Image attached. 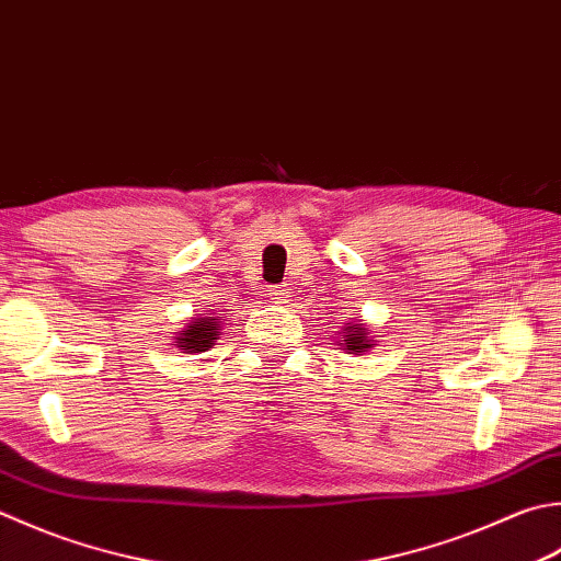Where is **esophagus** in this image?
<instances>
[{"label": "esophagus", "instance_id": "obj_1", "mask_svg": "<svg viewBox=\"0 0 561 561\" xmlns=\"http://www.w3.org/2000/svg\"><path fill=\"white\" fill-rule=\"evenodd\" d=\"M267 294H270V299L274 304H284L289 299V287H287V284H277V287H270Z\"/></svg>", "mask_w": 561, "mask_h": 561}]
</instances>
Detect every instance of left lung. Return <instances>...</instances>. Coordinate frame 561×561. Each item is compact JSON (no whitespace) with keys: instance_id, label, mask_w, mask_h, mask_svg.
I'll return each mask as SVG.
<instances>
[{"instance_id":"left-lung-1","label":"left lung","mask_w":561,"mask_h":561,"mask_svg":"<svg viewBox=\"0 0 561 561\" xmlns=\"http://www.w3.org/2000/svg\"><path fill=\"white\" fill-rule=\"evenodd\" d=\"M335 335H337L335 343L340 345L337 350H345L350 355H357V353L365 355L367 350L375 347V340L369 337L367 325L362 323L359 318H347V316L340 318L335 325Z\"/></svg>"}]
</instances>
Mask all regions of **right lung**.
Instances as JSON below:
<instances>
[{
  "mask_svg": "<svg viewBox=\"0 0 561 561\" xmlns=\"http://www.w3.org/2000/svg\"><path fill=\"white\" fill-rule=\"evenodd\" d=\"M224 316L214 313H199L194 316L190 323H184L182 331L174 337V347H180L182 353L186 355H194V353H206L208 347L216 345L218 335H221V328H224Z\"/></svg>",
  "mask_w": 561,
  "mask_h": 561,
  "instance_id": "obj_1",
  "label": "right lung"
}]
</instances>
